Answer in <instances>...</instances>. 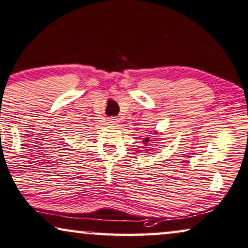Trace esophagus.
Instances as JSON below:
<instances>
[{
	"mask_svg": "<svg viewBox=\"0 0 248 248\" xmlns=\"http://www.w3.org/2000/svg\"><path fill=\"white\" fill-rule=\"evenodd\" d=\"M119 124V120L117 118H108V124L112 127H117V124Z\"/></svg>",
	"mask_w": 248,
	"mask_h": 248,
	"instance_id": "esophagus-1",
	"label": "esophagus"
}]
</instances>
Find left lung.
Instances as JSON below:
<instances>
[{"mask_svg":"<svg viewBox=\"0 0 248 248\" xmlns=\"http://www.w3.org/2000/svg\"><path fill=\"white\" fill-rule=\"evenodd\" d=\"M148 140H148V137H147V138H145V140H144V144H145V145H147Z\"/></svg>","mask_w":248,"mask_h":248,"instance_id":"obj_1","label":"left lung"}]
</instances>
